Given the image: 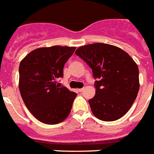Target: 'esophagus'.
I'll use <instances>...</instances> for the list:
<instances>
[{"mask_svg": "<svg viewBox=\"0 0 154 154\" xmlns=\"http://www.w3.org/2000/svg\"><path fill=\"white\" fill-rule=\"evenodd\" d=\"M84 90V88H80V89H78V91L79 92H83Z\"/></svg>", "mask_w": 154, "mask_h": 154, "instance_id": "34e87169", "label": "esophagus"}]
</instances>
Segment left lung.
Returning <instances> with one entry per match:
<instances>
[{
    "instance_id": "left-lung-1",
    "label": "left lung",
    "mask_w": 154,
    "mask_h": 154,
    "mask_svg": "<svg viewBox=\"0 0 154 154\" xmlns=\"http://www.w3.org/2000/svg\"><path fill=\"white\" fill-rule=\"evenodd\" d=\"M75 54L92 69L96 94L89 100L92 113L103 121H114L127 113L140 88L139 69L128 54L113 45L87 44Z\"/></svg>"
}]
</instances>
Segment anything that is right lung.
Segmentation results:
<instances>
[{
    "label": "right lung",
    "instance_id": "add662e5",
    "mask_svg": "<svg viewBox=\"0 0 154 154\" xmlns=\"http://www.w3.org/2000/svg\"><path fill=\"white\" fill-rule=\"evenodd\" d=\"M74 47L53 46L34 50L20 61L19 90L30 112L39 121L57 124L69 116L77 94L57 80L63 77L65 63Z\"/></svg>",
    "mask_w": 154,
    "mask_h": 154
}]
</instances>
